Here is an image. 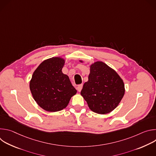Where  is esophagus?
Wrapping results in <instances>:
<instances>
[{
	"label": "esophagus",
	"instance_id": "34e87169",
	"mask_svg": "<svg viewBox=\"0 0 156 156\" xmlns=\"http://www.w3.org/2000/svg\"><path fill=\"white\" fill-rule=\"evenodd\" d=\"M82 88H83V84H82L78 85V86H77V90H78V92H80V91H81V90H82Z\"/></svg>",
	"mask_w": 156,
	"mask_h": 156
}]
</instances>
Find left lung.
I'll return each mask as SVG.
<instances>
[{
  "instance_id": "left-lung-1",
  "label": "left lung",
  "mask_w": 156,
  "mask_h": 156,
  "mask_svg": "<svg viewBox=\"0 0 156 156\" xmlns=\"http://www.w3.org/2000/svg\"><path fill=\"white\" fill-rule=\"evenodd\" d=\"M83 63V60H80ZM88 81L81 95L93 112L104 115L114 110L125 94V84L117 72L101 61L90 65Z\"/></svg>"
}]
</instances>
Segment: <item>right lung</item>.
<instances>
[{
  "instance_id": "right-lung-1",
  "label": "right lung",
  "mask_w": 156,
  "mask_h": 156,
  "mask_svg": "<svg viewBox=\"0 0 156 156\" xmlns=\"http://www.w3.org/2000/svg\"><path fill=\"white\" fill-rule=\"evenodd\" d=\"M65 60L52 57L42 62L33 72L30 89L33 99L44 110L55 112L68 105L77 93L68 75L62 73Z\"/></svg>"
}]
</instances>
